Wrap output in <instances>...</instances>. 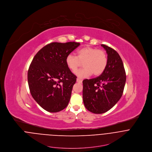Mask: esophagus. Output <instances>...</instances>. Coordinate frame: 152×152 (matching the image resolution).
<instances>
[{
    "label": "esophagus",
    "mask_w": 152,
    "mask_h": 152,
    "mask_svg": "<svg viewBox=\"0 0 152 152\" xmlns=\"http://www.w3.org/2000/svg\"><path fill=\"white\" fill-rule=\"evenodd\" d=\"M82 80H81V79H80V78H77V83H82Z\"/></svg>",
    "instance_id": "34e87169"
}]
</instances>
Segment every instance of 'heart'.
<instances>
[{
    "label": "heart",
    "instance_id": "heart-1",
    "mask_svg": "<svg viewBox=\"0 0 152 152\" xmlns=\"http://www.w3.org/2000/svg\"><path fill=\"white\" fill-rule=\"evenodd\" d=\"M77 56L68 54L65 58L67 67L72 72H75L83 63L84 68L75 73L79 78H85L92 74L94 76L100 75L105 71L108 64L106 53L102 50L86 46L78 49Z\"/></svg>",
    "mask_w": 152,
    "mask_h": 152
}]
</instances>
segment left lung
<instances>
[{
    "instance_id": "8db88e82",
    "label": "left lung",
    "mask_w": 152,
    "mask_h": 152,
    "mask_svg": "<svg viewBox=\"0 0 152 152\" xmlns=\"http://www.w3.org/2000/svg\"><path fill=\"white\" fill-rule=\"evenodd\" d=\"M108 54V64L101 75L84 80L83 97L86 108L99 114L107 112L121 99L126 83V72L122 60L113 48L101 44Z\"/></svg>"
}]
</instances>
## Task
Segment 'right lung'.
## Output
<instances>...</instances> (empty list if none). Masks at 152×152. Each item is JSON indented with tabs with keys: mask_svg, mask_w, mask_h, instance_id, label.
Returning a JSON list of instances; mask_svg holds the SVG:
<instances>
[{
	"mask_svg": "<svg viewBox=\"0 0 152 152\" xmlns=\"http://www.w3.org/2000/svg\"><path fill=\"white\" fill-rule=\"evenodd\" d=\"M80 44H48L37 52L30 65L27 80L31 95L48 112H60L69 103L77 77L67 67L65 58Z\"/></svg>",
	"mask_w": 152,
	"mask_h": 152,
	"instance_id": "obj_1",
	"label": "right lung"
}]
</instances>
